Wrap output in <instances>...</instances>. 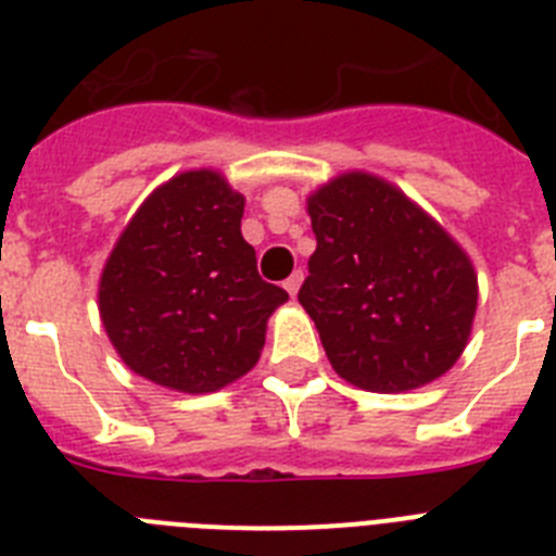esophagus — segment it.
<instances>
[{"mask_svg": "<svg viewBox=\"0 0 556 556\" xmlns=\"http://www.w3.org/2000/svg\"><path fill=\"white\" fill-rule=\"evenodd\" d=\"M301 283H303V273H301V269H294L287 281H283V287H287V292L294 298V294H298V289H301Z\"/></svg>", "mask_w": 556, "mask_h": 556, "instance_id": "esophagus-1", "label": "esophagus"}]
</instances>
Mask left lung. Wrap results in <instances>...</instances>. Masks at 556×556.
I'll list each match as a JSON object with an SVG mask.
<instances>
[{
    "label": "left lung",
    "instance_id": "1",
    "mask_svg": "<svg viewBox=\"0 0 556 556\" xmlns=\"http://www.w3.org/2000/svg\"><path fill=\"white\" fill-rule=\"evenodd\" d=\"M317 250L298 301L339 376L406 392L454 367L473 326L468 253L404 191L345 172L308 198Z\"/></svg>",
    "mask_w": 556,
    "mask_h": 556
}]
</instances>
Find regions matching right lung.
I'll use <instances>...</instances> for the list:
<instances>
[{
    "mask_svg": "<svg viewBox=\"0 0 556 556\" xmlns=\"http://www.w3.org/2000/svg\"><path fill=\"white\" fill-rule=\"evenodd\" d=\"M242 214L244 198L219 172H180L141 203L108 255L102 326L152 384L217 392L262 356L269 314L289 294L262 281Z\"/></svg>",
    "mask_w": 556,
    "mask_h": 556,
    "instance_id": "1",
    "label": "right lung"
}]
</instances>
